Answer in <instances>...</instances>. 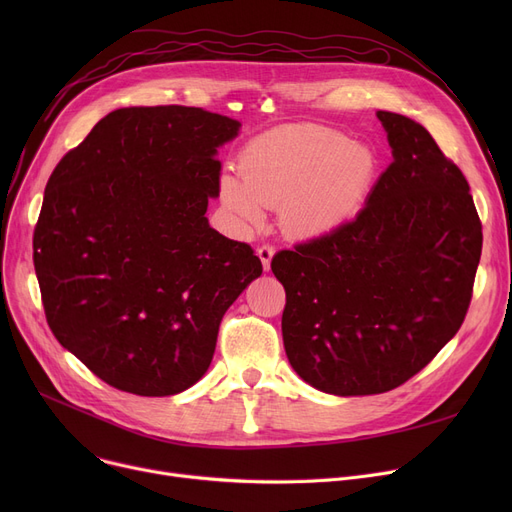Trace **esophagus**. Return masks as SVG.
Listing matches in <instances>:
<instances>
[{
	"label": "esophagus",
	"mask_w": 512,
	"mask_h": 512,
	"mask_svg": "<svg viewBox=\"0 0 512 512\" xmlns=\"http://www.w3.org/2000/svg\"><path fill=\"white\" fill-rule=\"evenodd\" d=\"M274 253H276V249H274L272 245H261V247L257 249V255H259V259H261V263H263V270H265V272H270V265H272Z\"/></svg>",
	"instance_id": "obj_1"
}]
</instances>
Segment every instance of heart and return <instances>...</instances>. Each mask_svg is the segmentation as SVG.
<instances>
[{"label":"heart","mask_w":512,"mask_h":512,"mask_svg":"<svg viewBox=\"0 0 512 512\" xmlns=\"http://www.w3.org/2000/svg\"><path fill=\"white\" fill-rule=\"evenodd\" d=\"M242 184L224 176L222 201L251 228L263 209L282 207V224L299 236L332 232L367 201L378 157L346 134L313 124L280 126L259 134L238 157Z\"/></svg>","instance_id":"heart-1"}]
</instances>
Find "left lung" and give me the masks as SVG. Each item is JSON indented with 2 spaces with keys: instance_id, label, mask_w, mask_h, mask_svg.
I'll list each match as a JSON object with an SVG mask.
<instances>
[{
  "instance_id": "left-lung-1",
  "label": "left lung",
  "mask_w": 512,
  "mask_h": 512,
  "mask_svg": "<svg viewBox=\"0 0 512 512\" xmlns=\"http://www.w3.org/2000/svg\"><path fill=\"white\" fill-rule=\"evenodd\" d=\"M392 164L355 220L280 251L286 357L313 388L382 394L411 380L465 321L481 222L459 166L419 122L378 112Z\"/></svg>"
}]
</instances>
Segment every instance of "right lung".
<instances>
[{"label": "right lung", "instance_id": "right-lung-1", "mask_svg": "<svg viewBox=\"0 0 512 512\" xmlns=\"http://www.w3.org/2000/svg\"><path fill=\"white\" fill-rule=\"evenodd\" d=\"M240 122L201 107H122L51 172L33 234L47 324L97 378L170 396L199 382L220 321L263 267L213 230L218 147Z\"/></svg>", "mask_w": 512, "mask_h": 512}]
</instances>
